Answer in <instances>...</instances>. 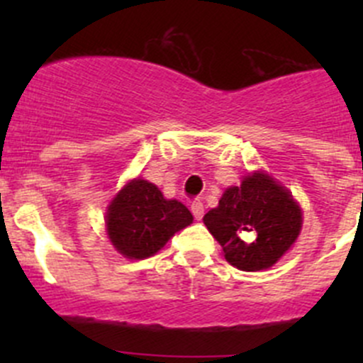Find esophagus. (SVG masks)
I'll return each instance as SVG.
<instances>
[{
  "instance_id": "1",
  "label": "esophagus",
  "mask_w": 363,
  "mask_h": 363,
  "mask_svg": "<svg viewBox=\"0 0 363 363\" xmlns=\"http://www.w3.org/2000/svg\"><path fill=\"white\" fill-rule=\"evenodd\" d=\"M191 212L196 219H202L203 218V203L200 202V200H195V202L191 203Z\"/></svg>"
}]
</instances>
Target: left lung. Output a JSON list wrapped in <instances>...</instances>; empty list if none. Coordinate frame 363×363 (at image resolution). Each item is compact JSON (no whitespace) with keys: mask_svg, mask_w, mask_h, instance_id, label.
I'll use <instances>...</instances> for the list:
<instances>
[{"mask_svg":"<svg viewBox=\"0 0 363 363\" xmlns=\"http://www.w3.org/2000/svg\"><path fill=\"white\" fill-rule=\"evenodd\" d=\"M203 223L230 265L256 272L272 267L294 246L302 230V208L284 186L255 172L226 189Z\"/></svg>","mask_w":363,"mask_h":363,"instance_id":"left-lung-1","label":"left lung"}]
</instances>
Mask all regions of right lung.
<instances>
[{
    "label": "right lung",
    "mask_w": 363,
    "mask_h": 363,
    "mask_svg": "<svg viewBox=\"0 0 363 363\" xmlns=\"http://www.w3.org/2000/svg\"><path fill=\"white\" fill-rule=\"evenodd\" d=\"M107 235L112 246L130 259L156 255L193 223L191 212L177 200H167L152 182L133 179L108 205Z\"/></svg>",
    "instance_id": "add662e5"
}]
</instances>
